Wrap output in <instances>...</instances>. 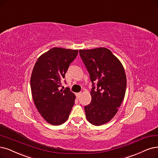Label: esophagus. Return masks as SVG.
<instances>
[{
	"label": "esophagus",
	"mask_w": 158,
	"mask_h": 158,
	"mask_svg": "<svg viewBox=\"0 0 158 158\" xmlns=\"http://www.w3.org/2000/svg\"><path fill=\"white\" fill-rule=\"evenodd\" d=\"M81 94H82V93H81V92H80V93H77V94H76V96H77V97L78 98H80V97H81Z\"/></svg>",
	"instance_id": "34e87169"
}]
</instances>
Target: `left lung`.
Returning a JSON list of instances; mask_svg holds the SVG:
<instances>
[{"mask_svg": "<svg viewBox=\"0 0 158 158\" xmlns=\"http://www.w3.org/2000/svg\"><path fill=\"white\" fill-rule=\"evenodd\" d=\"M79 53L93 83L91 102L84 108L85 116L91 124L102 125L115 115L124 98L127 89L124 69L119 60L105 47L80 49Z\"/></svg>", "mask_w": 158, "mask_h": 158, "instance_id": "1", "label": "left lung"}]
</instances>
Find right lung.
Listing matches in <instances>:
<instances>
[{
    "mask_svg": "<svg viewBox=\"0 0 158 158\" xmlns=\"http://www.w3.org/2000/svg\"><path fill=\"white\" fill-rule=\"evenodd\" d=\"M78 50L54 47L41 55L30 78L31 94L40 115L52 125L64 124L69 118L76 97L69 88L60 90L62 79Z\"/></svg>",
    "mask_w": 158,
    "mask_h": 158,
    "instance_id": "obj_1",
    "label": "right lung"
}]
</instances>
